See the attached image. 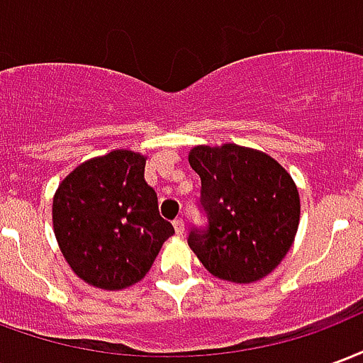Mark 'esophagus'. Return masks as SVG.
I'll list each match as a JSON object with an SVG mask.
<instances>
[{"label": "esophagus", "instance_id": "34e87169", "mask_svg": "<svg viewBox=\"0 0 363 363\" xmlns=\"http://www.w3.org/2000/svg\"><path fill=\"white\" fill-rule=\"evenodd\" d=\"M174 225V231H177V235H182L184 233V220L182 218H177V220L173 221Z\"/></svg>", "mask_w": 363, "mask_h": 363}]
</instances>
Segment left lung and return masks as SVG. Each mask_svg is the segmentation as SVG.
I'll list each match as a JSON object with an SVG mask.
<instances>
[{
  "label": "left lung",
  "instance_id": "left-lung-1",
  "mask_svg": "<svg viewBox=\"0 0 363 363\" xmlns=\"http://www.w3.org/2000/svg\"><path fill=\"white\" fill-rule=\"evenodd\" d=\"M190 167L200 177L204 228L189 245L220 280L249 284L270 274L286 257L299 225V194L288 171L262 151L225 143L198 145Z\"/></svg>",
  "mask_w": 363,
  "mask_h": 363
}]
</instances>
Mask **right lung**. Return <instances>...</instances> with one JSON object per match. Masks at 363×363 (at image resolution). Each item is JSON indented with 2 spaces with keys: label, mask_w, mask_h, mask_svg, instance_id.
Wrapping results in <instances>:
<instances>
[{
  "label": "right lung",
  "mask_w": 363,
  "mask_h": 363,
  "mask_svg": "<svg viewBox=\"0 0 363 363\" xmlns=\"http://www.w3.org/2000/svg\"><path fill=\"white\" fill-rule=\"evenodd\" d=\"M145 157L126 150L85 161L58 186L52 206L62 255L82 280L122 289L147 274L174 233L143 179Z\"/></svg>",
  "instance_id": "1"
}]
</instances>
